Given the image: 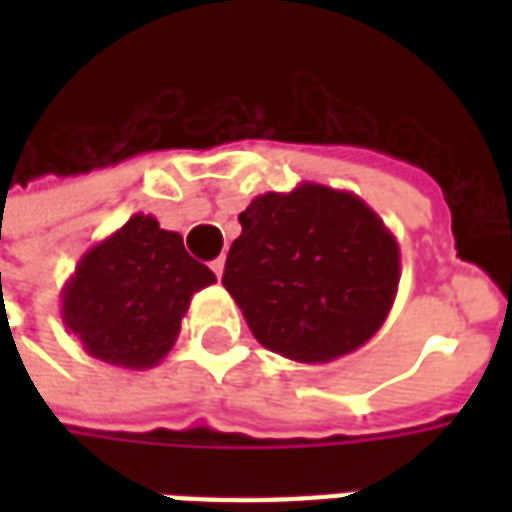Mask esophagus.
<instances>
[{"instance_id": "1", "label": "esophagus", "mask_w": 512, "mask_h": 512, "mask_svg": "<svg viewBox=\"0 0 512 512\" xmlns=\"http://www.w3.org/2000/svg\"><path fill=\"white\" fill-rule=\"evenodd\" d=\"M211 271L216 274V277H222V274H224V257H216V260H213Z\"/></svg>"}]
</instances>
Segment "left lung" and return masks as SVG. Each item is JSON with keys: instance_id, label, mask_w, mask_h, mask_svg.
Returning a JSON list of instances; mask_svg holds the SVG:
<instances>
[{"instance_id": "left-lung-1", "label": "left lung", "mask_w": 512, "mask_h": 512, "mask_svg": "<svg viewBox=\"0 0 512 512\" xmlns=\"http://www.w3.org/2000/svg\"><path fill=\"white\" fill-rule=\"evenodd\" d=\"M222 285L255 340L293 362H332L381 329L400 282V246L351 191H266L241 216Z\"/></svg>"}]
</instances>
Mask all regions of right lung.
Returning <instances> with one entry per match:
<instances>
[{"label": "right lung", "mask_w": 512, "mask_h": 512, "mask_svg": "<svg viewBox=\"0 0 512 512\" xmlns=\"http://www.w3.org/2000/svg\"><path fill=\"white\" fill-rule=\"evenodd\" d=\"M213 282L178 233L134 213L82 255L62 288V323L95 359L147 370L172 351L191 296Z\"/></svg>", "instance_id": "1"}]
</instances>
